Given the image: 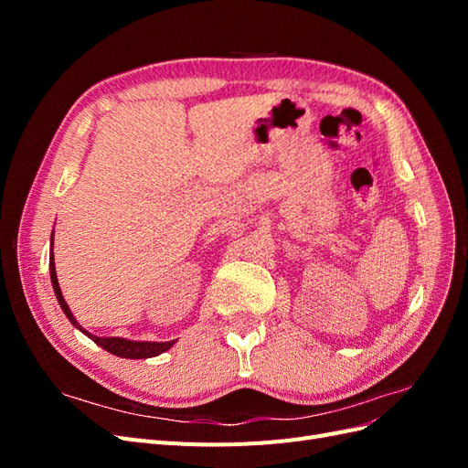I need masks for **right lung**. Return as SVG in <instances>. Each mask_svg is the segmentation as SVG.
<instances>
[{
  "instance_id": "obj_1",
  "label": "right lung",
  "mask_w": 468,
  "mask_h": 468,
  "mask_svg": "<svg viewBox=\"0 0 468 468\" xmlns=\"http://www.w3.org/2000/svg\"><path fill=\"white\" fill-rule=\"evenodd\" d=\"M50 279H52V287H54V292H56V299H58L64 314L68 316V320L72 322L78 330H81L83 334H86L88 337H91L93 342L97 346H101L103 349H107L109 353H112V356H119V357H126V359H146V357H155L160 356V353L167 351L169 347H172L176 342H131V339H122V337H99V335H93L90 332H86L81 328V325L78 324V320L74 318V314L69 313V308L64 301L62 296V291H60V285H58V277H56V269H54V258H52V248H50Z\"/></svg>"
}]
</instances>
